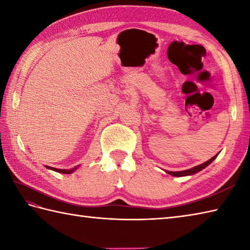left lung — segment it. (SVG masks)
Returning a JSON list of instances; mask_svg holds the SVG:
<instances>
[{"mask_svg": "<svg viewBox=\"0 0 250 250\" xmlns=\"http://www.w3.org/2000/svg\"><path fill=\"white\" fill-rule=\"evenodd\" d=\"M216 157H217V155H216V156H214V157L211 158V159H209L208 161H206V162H204V163H202V164H200V166H198V167H192V168L186 169V171H180V172H169V171H167V173H168L169 175H172V176H177V177L188 176V175H193V174H195V173L200 172L201 169H203L204 167H206L207 166H208V164H210L211 162H213V161L215 160V159H216Z\"/></svg>", "mask_w": 250, "mask_h": 250, "instance_id": "left-lung-1", "label": "left lung"}]
</instances>
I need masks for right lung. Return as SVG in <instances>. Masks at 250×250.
Listing matches in <instances>:
<instances>
[{
	"label": "right lung",
	"mask_w": 250,
	"mask_h": 250,
	"mask_svg": "<svg viewBox=\"0 0 250 250\" xmlns=\"http://www.w3.org/2000/svg\"><path fill=\"white\" fill-rule=\"evenodd\" d=\"M46 167L52 169V171H56L58 173H63V174H71L72 172H74L77 168V167H76L71 168V169H61V168H56V167H47V166H46Z\"/></svg>",
	"instance_id": "1"
}]
</instances>
